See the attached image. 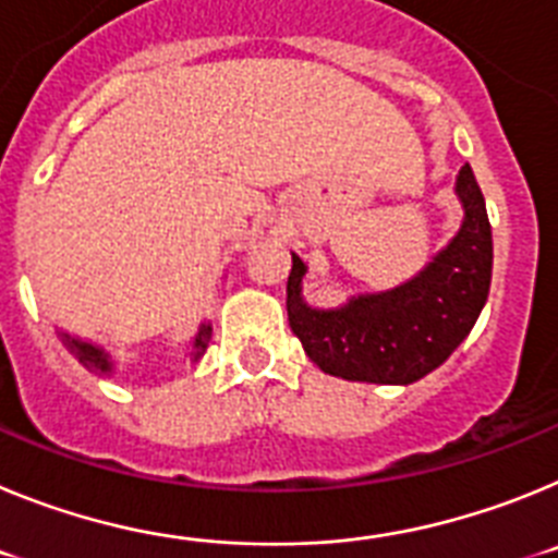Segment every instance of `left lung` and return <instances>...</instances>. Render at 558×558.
<instances>
[{"mask_svg":"<svg viewBox=\"0 0 558 558\" xmlns=\"http://www.w3.org/2000/svg\"><path fill=\"white\" fill-rule=\"evenodd\" d=\"M463 220L450 243L408 282L349 295L340 307H313L302 293L307 265L293 254L288 322L315 366L374 386L427 377L472 332L492 284V226L472 167L456 179Z\"/></svg>","mask_w":558,"mask_h":558,"instance_id":"left-lung-1","label":"left lung"}]
</instances>
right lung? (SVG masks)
<instances>
[{
	"label": "right lung",
	"mask_w": 558,
	"mask_h": 558,
	"mask_svg": "<svg viewBox=\"0 0 558 558\" xmlns=\"http://www.w3.org/2000/svg\"><path fill=\"white\" fill-rule=\"evenodd\" d=\"M58 338H61L63 347L75 354L88 372L100 374V377H111V374H117V360H113L102 347H97V343H92V340L77 338V335L72 332H63V329H58ZM209 340H211V324L204 322L198 327V332H195V338H192V347L190 352H186V357H190L192 363H198V360L204 357L206 347H209Z\"/></svg>",
	"instance_id": "obj_1"
}]
</instances>
